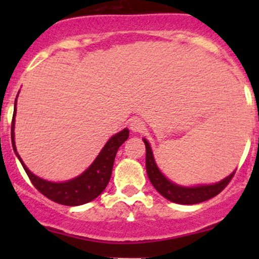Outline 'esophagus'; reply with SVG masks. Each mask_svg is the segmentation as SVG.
I'll list each match as a JSON object with an SVG mask.
<instances>
[{
    "mask_svg": "<svg viewBox=\"0 0 259 259\" xmlns=\"http://www.w3.org/2000/svg\"><path fill=\"white\" fill-rule=\"evenodd\" d=\"M129 127L133 133H142L144 130V122L139 117H133L129 120Z\"/></svg>",
    "mask_w": 259,
    "mask_h": 259,
    "instance_id": "34e87169",
    "label": "esophagus"
}]
</instances>
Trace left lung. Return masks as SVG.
Masks as SVG:
<instances>
[{"instance_id": "8db88e82", "label": "left lung", "mask_w": 259, "mask_h": 259, "mask_svg": "<svg viewBox=\"0 0 259 259\" xmlns=\"http://www.w3.org/2000/svg\"><path fill=\"white\" fill-rule=\"evenodd\" d=\"M145 144L146 156L145 165L146 173H148L149 180L153 187L158 190L159 194L163 195L165 199L177 204H198V203L205 202L210 198L215 197L222 192L231 182L232 177L234 176L236 170L232 171L228 177L213 184H198V185H180L174 183L173 180L166 178L156 164L154 158L153 149L145 138H143Z\"/></svg>"}]
</instances>
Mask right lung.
I'll return each mask as SVG.
<instances>
[{
    "label": "right lung",
    "mask_w": 259,
    "mask_h": 259,
    "mask_svg": "<svg viewBox=\"0 0 259 259\" xmlns=\"http://www.w3.org/2000/svg\"><path fill=\"white\" fill-rule=\"evenodd\" d=\"M20 93V91H18ZM18 96V94H17ZM16 105L17 98L15 100V110L14 119H12L11 126V142L12 148H14L15 154L22 164L26 174L28 176L32 184L35 185L36 189L42 193L45 197L54 202L59 203L62 205H70V207H76V205L85 204V203L91 202L95 198H98L106 185L109 184V180L111 178V171H113V165L115 160V155L117 153V149L121 146L125 140L129 138V129L125 127L121 132L114 134L110 139L106 142L104 148L101 149L99 155L96 156L95 160L89 165L86 170H83L80 176L65 182H51L40 178L35 176L30 169L26 166L21 156L18 155L16 143H15V116H16Z\"/></svg>",
    "instance_id": "add662e5"
}]
</instances>
